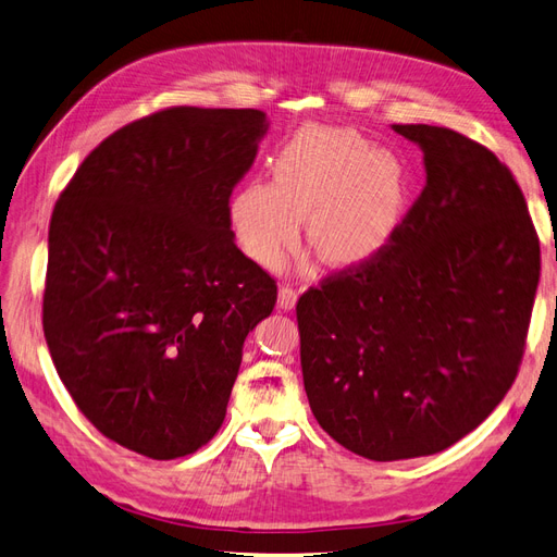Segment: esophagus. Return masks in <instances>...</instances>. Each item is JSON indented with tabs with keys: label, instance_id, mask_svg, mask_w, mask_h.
<instances>
[{
	"label": "esophagus",
	"instance_id": "1",
	"mask_svg": "<svg viewBox=\"0 0 557 557\" xmlns=\"http://www.w3.org/2000/svg\"><path fill=\"white\" fill-rule=\"evenodd\" d=\"M298 292H296V288L294 286H282L280 288V298H277V307L280 309H284V311H292L294 307H296V302H298Z\"/></svg>",
	"mask_w": 557,
	"mask_h": 557
}]
</instances>
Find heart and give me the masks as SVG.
I'll return each instance as SVG.
<instances>
[{
	"instance_id": "obj_1",
	"label": "heart",
	"mask_w": 557,
	"mask_h": 557,
	"mask_svg": "<svg viewBox=\"0 0 557 557\" xmlns=\"http://www.w3.org/2000/svg\"><path fill=\"white\" fill-rule=\"evenodd\" d=\"M409 198L403 161L355 129L309 127L273 159V182L250 180L230 200L236 246L261 269H277L296 246L330 265H355L396 234Z\"/></svg>"
}]
</instances>
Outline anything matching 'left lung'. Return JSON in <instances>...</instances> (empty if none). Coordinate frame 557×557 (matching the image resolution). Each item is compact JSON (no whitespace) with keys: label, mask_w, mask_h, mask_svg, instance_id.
Wrapping results in <instances>:
<instances>
[{"label":"left lung","mask_w":557,"mask_h":557,"mask_svg":"<svg viewBox=\"0 0 557 557\" xmlns=\"http://www.w3.org/2000/svg\"><path fill=\"white\" fill-rule=\"evenodd\" d=\"M392 129L423 152L421 198L389 248L296 307L313 417L375 462L440 453L494 412L540 282V240L507 165L446 127Z\"/></svg>","instance_id":"8db88e82"}]
</instances>
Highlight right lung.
Masks as SVG:
<instances>
[{"mask_svg": "<svg viewBox=\"0 0 557 557\" xmlns=\"http://www.w3.org/2000/svg\"><path fill=\"white\" fill-rule=\"evenodd\" d=\"M271 123L173 107L95 148L54 207L42 327L59 377L104 437L175 459L219 432L275 280L240 252L230 196Z\"/></svg>", "mask_w": 557, "mask_h": 557, "instance_id": "1", "label": "right lung"}]
</instances>
